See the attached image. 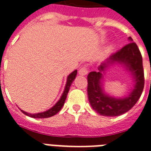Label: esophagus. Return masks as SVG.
<instances>
[{"label":"esophagus","instance_id":"obj_1","mask_svg":"<svg viewBox=\"0 0 151 151\" xmlns=\"http://www.w3.org/2000/svg\"><path fill=\"white\" fill-rule=\"evenodd\" d=\"M88 67H87V65H83L82 67L80 68V70H79V74L80 75H86L87 73H88Z\"/></svg>","mask_w":151,"mask_h":151}]
</instances>
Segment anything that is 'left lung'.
Instances as JSON below:
<instances>
[{
  "label": "left lung",
  "mask_w": 151,
  "mask_h": 151,
  "mask_svg": "<svg viewBox=\"0 0 151 151\" xmlns=\"http://www.w3.org/2000/svg\"><path fill=\"white\" fill-rule=\"evenodd\" d=\"M132 41V39L129 37ZM123 63L129 68L136 80L135 88L128 97L124 99H114L103 92L101 80L103 71L109 64ZM99 71H93L88 74V97L92 108L101 116H117L129 111L141 96L144 88V71L142 58L135 42H131L120 50L113 53L109 58L98 67Z\"/></svg>",
  "instance_id": "1"
}]
</instances>
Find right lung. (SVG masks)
I'll return each instance as SVG.
<instances>
[{"label":"right lung","mask_w":151,"mask_h":151,"mask_svg":"<svg viewBox=\"0 0 151 151\" xmlns=\"http://www.w3.org/2000/svg\"><path fill=\"white\" fill-rule=\"evenodd\" d=\"M77 70H74L73 72L68 76L67 78V81H66V85H65V89H64V92H63V95L61 96V98L59 101H58L57 103L55 104V106H53L51 109H50L49 110L46 111H43V112H40V113H35V114H30L27 113L26 111L21 110V111L24 114H25L26 116H28L30 117H32V118H35V119H38V118H48V117L53 116H55V114H57L58 111H60L61 109L63 108V106L64 105V103H65V99H66V96H67L68 92L70 90V87L71 84L73 81V80L75 79L76 75H77Z\"/></svg>","instance_id":"right-lung-1"}]
</instances>
